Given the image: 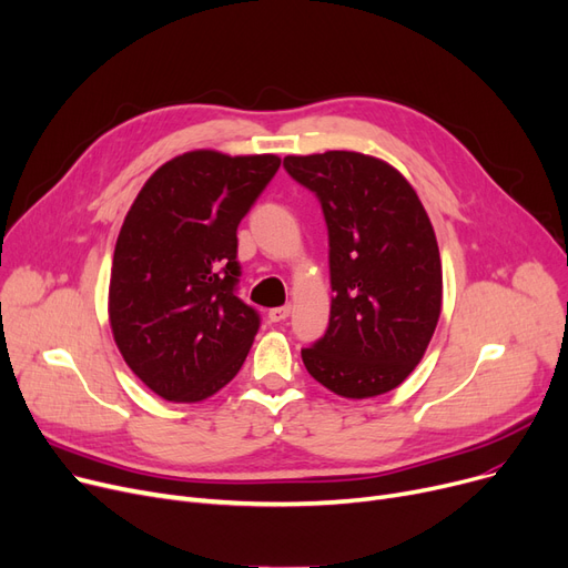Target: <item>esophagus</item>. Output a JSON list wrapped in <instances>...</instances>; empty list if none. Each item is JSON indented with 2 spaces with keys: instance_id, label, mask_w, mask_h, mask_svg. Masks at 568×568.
Listing matches in <instances>:
<instances>
[{
  "instance_id": "34e87169",
  "label": "esophagus",
  "mask_w": 568,
  "mask_h": 568,
  "mask_svg": "<svg viewBox=\"0 0 568 568\" xmlns=\"http://www.w3.org/2000/svg\"><path fill=\"white\" fill-rule=\"evenodd\" d=\"M288 314H291V305L273 307V310L268 312V318H271V323H282V321H286V318H288Z\"/></svg>"
}]
</instances>
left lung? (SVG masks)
<instances>
[{
	"mask_svg": "<svg viewBox=\"0 0 568 568\" xmlns=\"http://www.w3.org/2000/svg\"><path fill=\"white\" fill-rule=\"evenodd\" d=\"M284 170L316 194L327 224L325 335L303 348L312 378L346 398L402 385L419 364L443 307V265L410 183L355 151L286 155Z\"/></svg>",
	"mask_w": 568,
	"mask_h": 568,
	"instance_id": "obj_1",
	"label": "left lung"
}]
</instances>
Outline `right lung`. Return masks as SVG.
<instances>
[{
	"mask_svg": "<svg viewBox=\"0 0 568 568\" xmlns=\"http://www.w3.org/2000/svg\"><path fill=\"white\" fill-rule=\"evenodd\" d=\"M277 170V155L190 151L160 166L123 220L110 325L166 402H204L241 372L261 316L239 297L236 231Z\"/></svg>",
	"mask_w": 568,
	"mask_h": 568,
	"instance_id": "add662e5",
	"label": "right lung"
}]
</instances>
